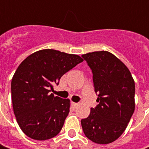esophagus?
<instances>
[{
	"instance_id": "34e87169",
	"label": "esophagus",
	"mask_w": 149,
	"mask_h": 149,
	"mask_svg": "<svg viewBox=\"0 0 149 149\" xmlns=\"http://www.w3.org/2000/svg\"><path fill=\"white\" fill-rule=\"evenodd\" d=\"M71 104L72 106H73V108H74V109H75V108H77L78 105H79V104H77V103H74V102H72Z\"/></svg>"
}]
</instances>
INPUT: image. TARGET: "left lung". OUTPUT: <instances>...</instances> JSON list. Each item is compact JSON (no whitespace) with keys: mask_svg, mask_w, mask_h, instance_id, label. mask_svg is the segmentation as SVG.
<instances>
[{"mask_svg":"<svg viewBox=\"0 0 149 149\" xmlns=\"http://www.w3.org/2000/svg\"><path fill=\"white\" fill-rule=\"evenodd\" d=\"M82 57L93 73L99 102L91 108L89 117L81 119L82 129L89 140L108 144L122 135L134 112V80L127 66L108 51Z\"/></svg>","mask_w":149,"mask_h":149,"instance_id":"left-lung-1","label":"left lung"}]
</instances>
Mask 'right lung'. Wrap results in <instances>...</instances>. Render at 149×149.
Masks as SVG:
<instances>
[{"label": "right lung", "instance_id": "right-lung-1", "mask_svg": "<svg viewBox=\"0 0 149 149\" xmlns=\"http://www.w3.org/2000/svg\"><path fill=\"white\" fill-rule=\"evenodd\" d=\"M83 59L55 49H41L18 66L11 80V100L16 121L36 140L58 134L70 112V100L50 93L53 85Z\"/></svg>", "mask_w": 149, "mask_h": 149}]
</instances>
